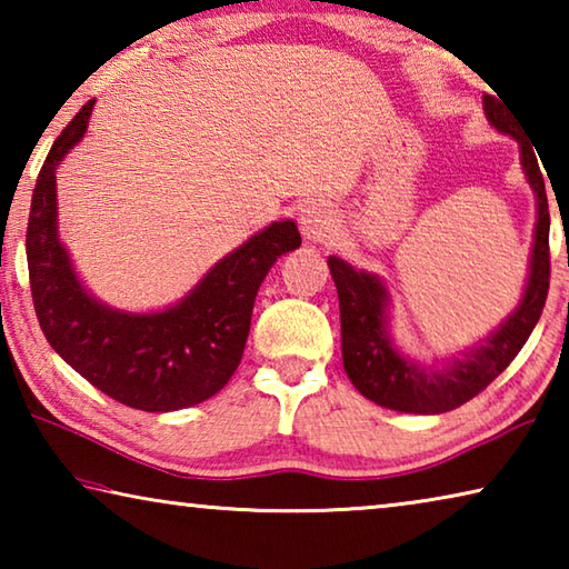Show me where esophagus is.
Listing matches in <instances>:
<instances>
[{
	"mask_svg": "<svg viewBox=\"0 0 569 569\" xmlns=\"http://www.w3.org/2000/svg\"><path fill=\"white\" fill-rule=\"evenodd\" d=\"M298 228H301V236L306 240H321L331 233L333 228V218L329 213V208H323L319 203L303 206L301 213H298Z\"/></svg>",
	"mask_w": 569,
	"mask_h": 569,
	"instance_id": "esophagus-1",
	"label": "esophagus"
}]
</instances>
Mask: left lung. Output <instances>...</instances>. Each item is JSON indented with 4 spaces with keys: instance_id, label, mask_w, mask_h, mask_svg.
<instances>
[{
    "instance_id": "obj_1",
    "label": "left lung",
    "mask_w": 569,
    "mask_h": 569,
    "mask_svg": "<svg viewBox=\"0 0 569 569\" xmlns=\"http://www.w3.org/2000/svg\"><path fill=\"white\" fill-rule=\"evenodd\" d=\"M499 98V94H497ZM485 94V114L499 132L519 142V158L527 182L537 198L535 246L522 301L499 329L475 349L451 359L447 366H423L403 356L389 333V291L379 276L356 271L353 266L329 256V268L339 291L343 369L356 389L379 407L403 413H445L475 399L522 351L529 333L542 316L550 288V210L545 178L539 172L535 146L519 130V122L502 100Z\"/></svg>"
}]
</instances>
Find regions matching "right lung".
<instances>
[{
	"label": "right lung",
	"instance_id": "obj_1",
	"mask_svg": "<svg viewBox=\"0 0 569 569\" xmlns=\"http://www.w3.org/2000/svg\"><path fill=\"white\" fill-rule=\"evenodd\" d=\"M94 100L82 104L47 156L32 192L27 266L37 319L62 359L124 407L178 411L206 401L238 369L256 293L288 250L301 246L293 220H278L210 268L176 306L128 313L100 303L77 278L57 233V166L84 138Z\"/></svg>",
	"mask_w": 569,
	"mask_h": 569
}]
</instances>
